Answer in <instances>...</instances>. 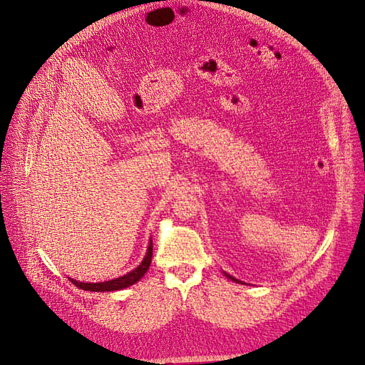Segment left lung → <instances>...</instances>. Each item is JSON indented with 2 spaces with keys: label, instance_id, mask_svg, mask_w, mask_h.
<instances>
[{
  "label": "left lung",
  "instance_id": "left-lung-1",
  "mask_svg": "<svg viewBox=\"0 0 365 365\" xmlns=\"http://www.w3.org/2000/svg\"><path fill=\"white\" fill-rule=\"evenodd\" d=\"M223 274H225V277H226V278H229V279H231V281H234V282H238V284H245V282H242V281H240V279H237V278L231 277V275H229V274H226V272H223Z\"/></svg>",
  "mask_w": 365,
  "mask_h": 365
}]
</instances>
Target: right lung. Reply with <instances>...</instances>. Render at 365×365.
<instances>
[{
	"label": "right lung",
	"instance_id": "obj_1",
	"mask_svg": "<svg viewBox=\"0 0 365 365\" xmlns=\"http://www.w3.org/2000/svg\"><path fill=\"white\" fill-rule=\"evenodd\" d=\"M152 260V240H149V245H148V250L146 255L143 257V260L140 262V264L136 267V269H133L131 272L118 277V278H113L109 281H103V282H81V281H76L69 278V281L78 287L81 290L86 292H117V290H123L127 289V287L136 284L149 269V264Z\"/></svg>",
	"mask_w": 365,
	"mask_h": 365
}]
</instances>
